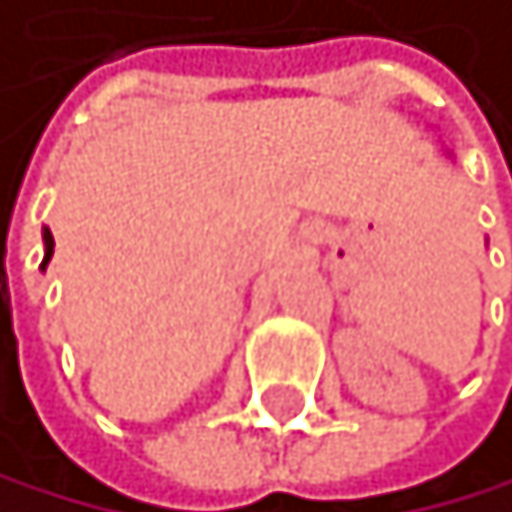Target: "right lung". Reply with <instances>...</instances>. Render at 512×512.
I'll return each mask as SVG.
<instances>
[{
  "mask_svg": "<svg viewBox=\"0 0 512 512\" xmlns=\"http://www.w3.org/2000/svg\"><path fill=\"white\" fill-rule=\"evenodd\" d=\"M50 259H53V234H50V227H43V262H40V269H47Z\"/></svg>",
  "mask_w": 512,
  "mask_h": 512,
  "instance_id": "obj_1",
  "label": "right lung"
}]
</instances>
